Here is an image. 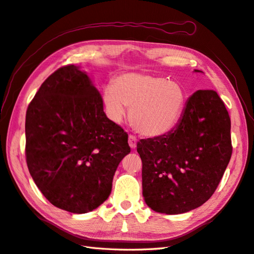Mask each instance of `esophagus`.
Listing matches in <instances>:
<instances>
[{"label": "esophagus", "instance_id": "obj_1", "mask_svg": "<svg viewBox=\"0 0 254 254\" xmlns=\"http://www.w3.org/2000/svg\"><path fill=\"white\" fill-rule=\"evenodd\" d=\"M136 144H137V138L134 136V135H129L128 136V145L132 149L136 148Z\"/></svg>", "mask_w": 254, "mask_h": 254}]
</instances>
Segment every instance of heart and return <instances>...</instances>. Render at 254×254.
<instances>
[{
  "label": "heart",
  "mask_w": 254,
  "mask_h": 254,
  "mask_svg": "<svg viewBox=\"0 0 254 254\" xmlns=\"http://www.w3.org/2000/svg\"><path fill=\"white\" fill-rule=\"evenodd\" d=\"M103 104L111 120L120 122L129 108V121L140 134L149 137L169 133L180 120L186 95L174 81L161 76L128 72L107 84L102 94Z\"/></svg>",
  "instance_id": "1"
}]
</instances>
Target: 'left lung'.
<instances>
[{"instance_id": "obj_1", "label": "left lung", "mask_w": 254, "mask_h": 254, "mask_svg": "<svg viewBox=\"0 0 254 254\" xmlns=\"http://www.w3.org/2000/svg\"><path fill=\"white\" fill-rule=\"evenodd\" d=\"M137 152L149 208L180 214L200 207L214 193L232 157L231 118L224 102L213 90L194 92L176 127L140 139Z\"/></svg>"}]
</instances>
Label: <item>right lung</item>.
<instances>
[{
    "label": "right lung",
    "instance_id": "add662e5",
    "mask_svg": "<svg viewBox=\"0 0 254 254\" xmlns=\"http://www.w3.org/2000/svg\"><path fill=\"white\" fill-rule=\"evenodd\" d=\"M26 160L35 185L55 207L86 213L109 197L127 133L109 120L87 74L73 64L47 78L28 106Z\"/></svg>",
    "mask_w": 254,
    "mask_h": 254
}]
</instances>
